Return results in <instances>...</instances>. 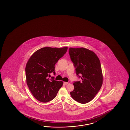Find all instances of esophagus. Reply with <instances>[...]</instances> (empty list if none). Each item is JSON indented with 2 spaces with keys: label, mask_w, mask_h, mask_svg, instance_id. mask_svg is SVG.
Listing matches in <instances>:
<instances>
[{
  "label": "esophagus",
  "mask_w": 130,
  "mask_h": 130,
  "mask_svg": "<svg viewBox=\"0 0 130 130\" xmlns=\"http://www.w3.org/2000/svg\"><path fill=\"white\" fill-rule=\"evenodd\" d=\"M64 84H65V85H68V82H64Z\"/></svg>",
  "instance_id": "esophagus-1"
}]
</instances>
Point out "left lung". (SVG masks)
<instances>
[{
	"label": "left lung",
	"instance_id": "obj_1",
	"mask_svg": "<svg viewBox=\"0 0 130 130\" xmlns=\"http://www.w3.org/2000/svg\"><path fill=\"white\" fill-rule=\"evenodd\" d=\"M71 59L76 68L77 74L81 75L82 81L74 82V89L70 92L72 98L77 102L85 104L92 101L100 90L103 77L100 60L89 49L69 48Z\"/></svg>",
	"mask_w": 130,
	"mask_h": 130
}]
</instances>
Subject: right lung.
<instances>
[{
    "label": "right lung",
    "instance_id": "obj_1",
    "mask_svg": "<svg viewBox=\"0 0 130 130\" xmlns=\"http://www.w3.org/2000/svg\"><path fill=\"white\" fill-rule=\"evenodd\" d=\"M68 47H44L35 52L26 65V83L34 98L47 102L55 98L63 82L49 79V73H55V65L67 51Z\"/></svg>",
    "mask_w": 130,
    "mask_h": 130
}]
</instances>
